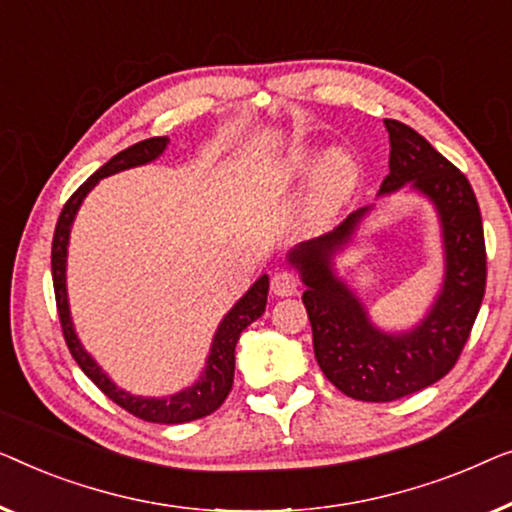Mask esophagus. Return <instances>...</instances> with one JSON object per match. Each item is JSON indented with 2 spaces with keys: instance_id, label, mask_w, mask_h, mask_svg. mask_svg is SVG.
I'll list each match as a JSON object with an SVG mask.
<instances>
[{
  "instance_id": "1",
  "label": "esophagus",
  "mask_w": 512,
  "mask_h": 512,
  "mask_svg": "<svg viewBox=\"0 0 512 512\" xmlns=\"http://www.w3.org/2000/svg\"><path fill=\"white\" fill-rule=\"evenodd\" d=\"M301 280L294 271H287V269H280L273 273L271 278V290L273 294H278V297H292L294 292L299 290Z\"/></svg>"
}]
</instances>
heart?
I'll return each instance as SVG.
<instances>
[{
	"mask_svg": "<svg viewBox=\"0 0 512 512\" xmlns=\"http://www.w3.org/2000/svg\"><path fill=\"white\" fill-rule=\"evenodd\" d=\"M320 163L323 167L315 178L313 206L318 213L334 211L336 206L343 204L357 181V164L345 153H331L325 157V153L315 146H297L287 150L283 157L264 164L262 174H259V190L266 197L285 194L294 185L306 181Z\"/></svg>",
	"mask_w": 512,
	"mask_h": 512,
	"instance_id": "1",
	"label": "heart"
}]
</instances>
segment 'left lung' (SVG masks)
Here are the masks:
<instances>
[{"label": "left lung", "instance_id": "8db88e82", "mask_svg": "<svg viewBox=\"0 0 512 512\" xmlns=\"http://www.w3.org/2000/svg\"><path fill=\"white\" fill-rule=\"evenodd\" d=\"M390 132V174L380 194L410 183L434 201L443 227L445 280L427 318L406 334H385L369 322L362 301L331 273V257L350 241L369 206L350 213L334 232L290 253L306 283L304 306L313 350L331 385L357 401H397L452 371L469 341L487 285L480 206L462 171L399 120Z\"/></svg>", "mask_w": 512, "mask_h": 512}]
</instances>
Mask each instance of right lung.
<instances>
[{
  "label": "right lung",
  "instance_id": "1",
  "mask_svg": "<svg viewBox=\"0 0 512 512\" xmlns=\"http://www.w3.org/2000/svg\"><path fill=\"white\" fill-rule=\"evenodd\" d=\"M167 143H169L167 136H153V139L134 143V146H129L122 150V153L111 157L102 169H97L88 181L71 194L67 204L62 206L60 218H57L55 234H53V250H50V266H53L55 304H57V315H60L64 341H67L71 357L76 359V364L81 366L85 376H88L113 403H118L120 408H125L127 413L139 417V420L157 422V424H183V422H192V420H199V417L215 413V410L225 403L229 392H232L236 343H239L241 331L246 329L250 322L262 318L266 308V294H269V278L266 276L259 278L257 283L246 292V297L236 301V306L225 315V320L220 322L218 331H215L204 376H201L192 387H187V390L178 392L169 399L132 397V394L118 390V387L111 383L109 376L99 369L95 359L83 350L81 341H78L74 325H71V318H69L67 278H64V271H67V243H69L71 222H74L76 211L78 206H81V201L85 199V194L99 183V178L139 167V164L153 162L155 157H160L164 153Z\"/></svg>",
  "mask_w": 512,
  "mask_h": 512
}]
</instances>
